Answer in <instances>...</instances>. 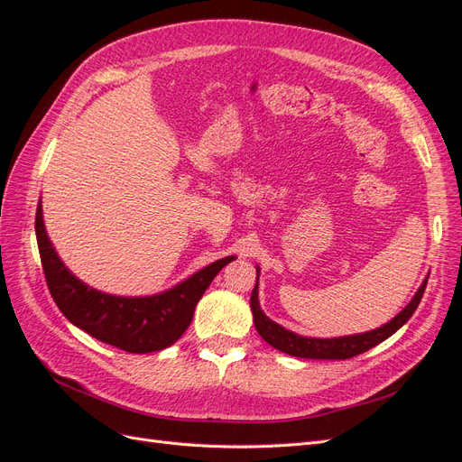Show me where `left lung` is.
<instances>
[{
    "label": "left lung",
    "mask_w": 462,
    "mask_h": 462,
    "mask_svg": "<svg viewBox=\"0 0 462 462\" xmlns=\"http://www.w3.org/2000/svg\"><path fill=\"white\" fill-rule=\"evenodd\" d=\"M258 275H260V268L256 265V285H254L253 295H250V309H253L254 326L260 333V337L265 343H270L273 348H277V351L287 353L291 356L318 358V360L353 358L360 353H366L368 348L380 345L382 341L391 337V335H393L399 328H402L411 319V316L418 309V304H420V300H422L426 283H428V277H426L422 285L418 287V291L414 292L411 302L404 306V309L393 319H389L387 324L375 328L372 331L345 335V337L319 339V337H304V335L285 329L283 326L275 324L273 319H270L263 314V310L260 309V300H258Z\"/></svg>",
    "instance_id": "1"
}]
</instances>
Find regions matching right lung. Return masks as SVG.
<instances>
[{"mask_svg": "<svg viewBox=\"0 0 462 462\" xmlns=\"http://www.w3.org/2000/svg\"><path fill=\"white\" fill-rule=\"evenodd\" d=\"M36 241L48 289L63 316L97 341L136 355L173 345L190 326L204 291L223 265L235 260V256L216 260L158 295L119 297L80 282L61 262L46 233L42 200L36 208Z\"/></svg>", "mask_w": 462, "mask_h": 462, "instance_id": "1", "label": "right lung"}]
</instances>
